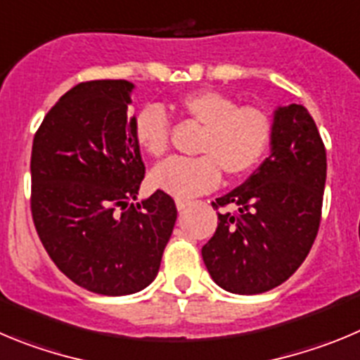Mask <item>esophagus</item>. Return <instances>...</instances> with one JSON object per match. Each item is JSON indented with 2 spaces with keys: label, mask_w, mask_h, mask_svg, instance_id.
<instances>
[{
  "label": "esophagus",
  "mask_w": 360,
  "mask_h": 360,
  "mask_svg": "<svg viewBox=\"0 0 360 360\" xmlns=\"http://www.w3.org/2000/svg\"><path fill=\"white\" fill-rule=\"evenodd\" d=\"M176 206H177V210H179V212H184V210L190 206V200H188V199H176Z\"/></svg>",
  "instance_id": "esophagus-1"
}]
</instances>
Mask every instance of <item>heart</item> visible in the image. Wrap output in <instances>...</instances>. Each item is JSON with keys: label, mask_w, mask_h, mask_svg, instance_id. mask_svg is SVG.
<instances>
[{"label": "heart", "mask_w": 360, "mask_h": 360, "mask_svg": "<svg viewBox=\"0 0 360 360\" xmlns=\"http://www.w3.org/2000/svg\"><path fill=\"white\" fill-rule=\"evenodd\" d=\"M181 116L200 125L195 158H170L150 172V184L177 199L200 195L229 177L251 172L273 140V118L258 105H236L231 95L200 89L177 102ZM134 138L143 152L161 158L170 145V124L160 105H147L134 120Z\"/></svg>", "instance_id": "obj_1"}]
</instances>
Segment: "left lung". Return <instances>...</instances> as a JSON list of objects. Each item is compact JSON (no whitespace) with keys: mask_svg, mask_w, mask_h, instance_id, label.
I'll list each match as a JSON object with an SVG mask.
<instances>
[{"mask_svg":"<svg viewBox=\"0 0 360 360\" xmlns=\"http://www.w3.org/2000/svg\"><path fill=\"white\" fill-rule=\"evenodd\" d=\"M271 156L245 183L219 197L215 235L202 260L219 287L260 294L289 280L309 255L321 222L326 150L316 122L303 105L278 108Z\"/></svg>","mask_w":360,"mask_h":360,"instance_id":"obj_1","label":"left lung"}]
</instances>
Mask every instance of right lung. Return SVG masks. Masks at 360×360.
Listing matches in <instances>:
<instances>
[{
  "label": "right lung",
  "mask_w": 360,
  "mask_h": 360,
  "mask_svg": "<svg viewBox=\"0 0 360 360\" xmlns=\"http://www.w3.org/2000/svg\"><path fill=\"white\" fill-rule=\"evenodd\" d=\"M134 84L91 80L63 95L32 145L30 208L53 264L91 292L125 296L156 278L177 219L156 190L132 202L145 177L134 116Z\"/></svg>",
  "instance_id": "1"
}]
</instances>
